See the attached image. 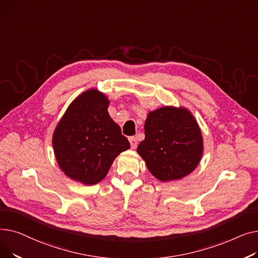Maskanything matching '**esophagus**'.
Instances as JSON below:
<instances>
[{"label":"esophagus","instance_id":"esophagus-1","mask_svg":"<svg viewBox=\"0 0 258 258\" xmlns=\"http://www.w3.org/2000/svg\"><path fill=\"white\" fill-rule=\"evenodd\" d=\"M130 143H131V147L132 148H136L137 147V143H138V141H137V138L136 137H130Z\"/></svg>","mask_w":258,"mask_h":258}]
</instances>
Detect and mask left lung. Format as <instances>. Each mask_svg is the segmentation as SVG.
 Masks as SVG:
<instances>
[{"instance_id": "obj_1", "label": "left lung", "mask_w": 258, "mask_h": 258, "mask_svg": "<svg viewBox=\"0 0 258 258\" xmlns=\"http://www.w3.org/2000/svg\"><path fill=\"white\" fill-rule=\"evenodd\" d=\"M145 139L137 152L160 181L184 178L199 164L203 154L201 131L185 108L161 107L147 115Z\"/></svg>"}]
</instances>
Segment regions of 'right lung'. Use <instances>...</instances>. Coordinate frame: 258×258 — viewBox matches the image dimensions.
<instances>
[{"label":"right lung","instance_id":"1","mask_svg":"<svg viewBox=\"0 0 258 258\" xmlns=\"http://www.w3.org/2000/svg\"><path fill=\"white\" fill-rule=\"evenodd\" d=\"M107 107L102 93L89 90L68 107L53 135L59 167L68 177L86 185L100 182L114 159L131 146Z\"/></svg>","mask_w":258,"mask_h":258}]
</instances>
